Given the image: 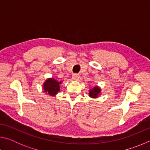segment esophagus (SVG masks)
Returning a JSON list of instances; mask_svg holds the SVG:
<instances>
[{
  "label": "esophagus",
  "mask_w": 150,
  "mask_h": 150,
  "mask_svg": "<svg viewBox=\"0 0 150 150\" xmlns=\"http://www.w3.org/2000/svg\"><path fill=\"white\" fill-rule=\"evenodd\" d=\"M72 78L73 80H77L79 78V74H77V73H75V74L72 75Z\"/></svg>",
  "instance_id": "1"
}]
</instances>
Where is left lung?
Instances as JSON below:
<instances>
[{
	"mask_svg": "<svg viewBox=\"0 0 150 150\" xmlns=\"http://www.w3.org/2000/svg\"><path fill=\"white\" fill-rule=\"evenodd\" d=\"M100 92V89L98 87H94L92 90L90 91L89 96L92 98H96L98 94Z\"/></svg>",
	"mask_w": 150,
	"mask_h": 150,
	"instance_id": "left-lung-1",
	"label": "left lung"
}]
</instances>
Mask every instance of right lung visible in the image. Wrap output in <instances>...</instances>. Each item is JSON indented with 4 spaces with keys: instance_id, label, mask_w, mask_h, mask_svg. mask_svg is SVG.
<instances>
[{
    "instance_id": "add662e5",
    "label": "right lung",
    "mask_w": 150,
    "mask_h": 150,
    "mask_svg": "<svg viewBox=\"0 0 150 150\" xmlns=\"http://www.w3.org/2000/svg\"><path fill=\"white\" fill-rule=\"evenodd\" d=\"M59 84H61V82H57L54 79H48L44 83V89L45 92L47 93L50 95L54 96L59 91Z\"/></svg>"
}]
</instances>
